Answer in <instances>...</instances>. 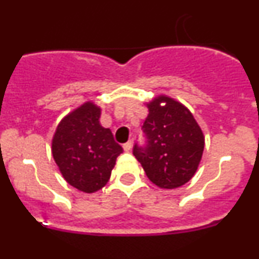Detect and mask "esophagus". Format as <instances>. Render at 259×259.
<instances>
[{
  "label": "esophagus",
  "mask_w": 259,
  "mask_h": 259,
  "mask_svg": "<svg viewBox=\"0 0 259 259\" xmlns=\"http://www.w3.org/2000/svg\"><path fill=\"white\" fill-rule=\"evenodd\" d=\"M123 148H124V151H130L132 150V141H127V142H125V144L123 145Z\"/></svg>",
  "instance_id": "esophagus-1"
}]
</instances>
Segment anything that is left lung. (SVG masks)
Returning <instances> with one entry per match:
<instances>
[{
    "instance_id": "left-lung-1",
    "label": "left lung",
    "mask_w": 259,
    "mask_h": 259,
    "mask_svg": "<svg viewBox=\"0 0 259 259\" xmlns=\"http://www.w3.org/2000/svg\"><path fill=\"white\" fill-rule=\"evenodd\" d=\"M164 103V105L161 103ZM142 130L145 147L134 146V156L160 189H177L194 177L204 148V136L192 113L183 103L160 95L147 103Z\"/></svg>"
}]
</instances>
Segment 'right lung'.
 Wrapping results in <instances>:
<instances>
[{"instance_id":"1","label":"right lung","mask_w":259,"mask_h":259,"mask_svg":"<svg viewBox=\"0 0 259 259\" xmlns=\"http://www.w3.org/2000/svg\"><path fill=\"white\" fill-rule=\"evenodd\" d=\"M101 108L89 101L59 121L52 139V156L69 185L86 194L108 183L123 148L100 124Z\"/></svg>"}]
</instances>
